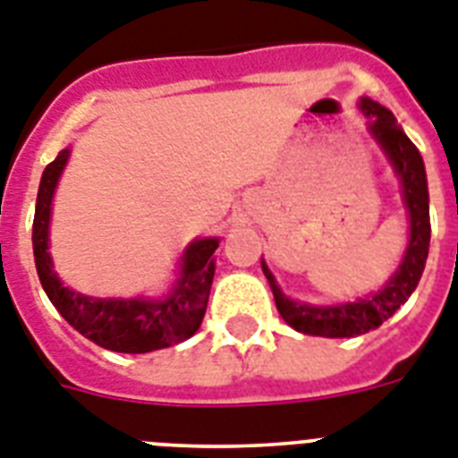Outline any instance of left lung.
Returning <instances> with one entry per match:
<instances>
[{
  "mask_svg": "<svg viewBox=\"0 0 458 458\" xmlns=\"http://www.w3.org/2000/svg\"><path fill=\"white\" fill-rule=\"evenodd\" d=\"M359 109L363 111V116L370 118L368 130H370L372 140L377 141L384 156L389 157L391 167L401 182L403 202H405L407 216H410L407 249L403 253L398 270L379 291L366 295V298H359V301L337 302V305H310V302L291 301L279 288L265 260H260L263 275L267 276L272 295H275L276 310L291 328L305 333V335L356 337L368 330L379 328L414 293L421 272H424L426 259H428L431 216H428V183H426L421 153L403 132L401 125L395 123V116L386 106L370 98H360Z\"/></svg>",
  "mask_w": 458,
  "mask_h": 458,
  "instance_id": "obj_1",
  "label": "left lung"
}]
</instances>
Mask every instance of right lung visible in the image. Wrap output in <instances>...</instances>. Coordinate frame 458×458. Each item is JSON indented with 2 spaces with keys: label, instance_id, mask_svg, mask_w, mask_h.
Wrapping results in <instances>:
<instances>
[{
  "label": "right lung",
  "instance_id": "add662e5",
  "mask_svg": "<svg viewBox=\"0 0 458 458\" xmlns=\"http://www.w3.org/2000/svg\"><path fill=\"white\" fill-rule=\"evenodd\" d=\"M72 148H63L41 174L34 209L32 247L37 275L48 301L81 335L121 353H146L172 347L195 335L209 301L218 237L193 240L179 260V279L163 298H92L64 286L48 253L53 195Z\"/></svg>",
  "mask_w": 458,
  "mask_h": 458
}]
</instances>
